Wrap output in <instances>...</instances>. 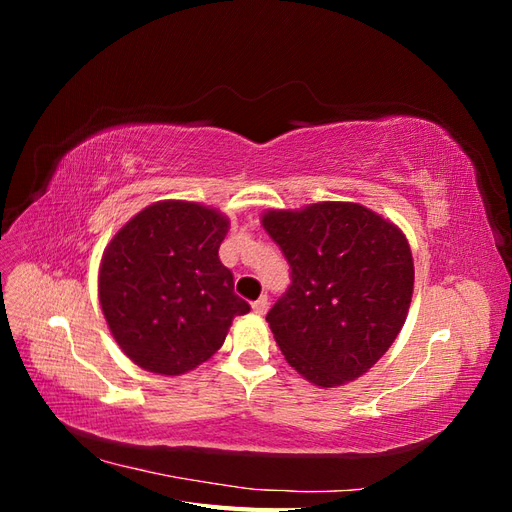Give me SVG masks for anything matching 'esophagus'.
<instances>
[{
  "mask_svg": "<svg viewBox=\"0 0 512 512\" xmlns=\"http://www.w3.org/2000/svg\"><path fill=\"white\" fill-rule=\"evenodd\" d=\"M252 309H254V314H258V316L267 314V309H269V299H267V294H262V297H260L258 301H254V303H252Z\"/></svg>",
  "mask_w": 512,
  "mask_h": 512,
  "instance_id": "1",
  "label": "esophagus"
}]
</instances>
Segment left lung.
<instances>
[{"mask_svg": "<svg viewBox=\"0 0 512 512\" xmlns=\"http://www.w3.org/2000/svg\"><path fill=\"white\" fill-rule=\"evenodd\" d=\"M262 226L292 282L267 322L290 367L320 389L374 367L404 327L414 262L404 232L359 203L271 209Z\"/></svg>", "mask_w": 512, "mask_h": 512, "instance_id": "1", "label": "left lung"}]
</instances>
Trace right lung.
<instances>
[{"label": "right lung", "instance_id": "1", "mask_svg": "<svg viewBox=\"0 0 512 512\" xmlns=\"http://www.w3.org/2000/svg\"><path fill=\"white\" fill-rule=\"evenodd\" d=\"M224 213L160 200L136 213L106 245L98 297L115 342L151 374L181 376L224 344L232 318L250 312L218 250Z\"/></svg>", "mask_w": 512, "mask_h": 512}]
</instances>
